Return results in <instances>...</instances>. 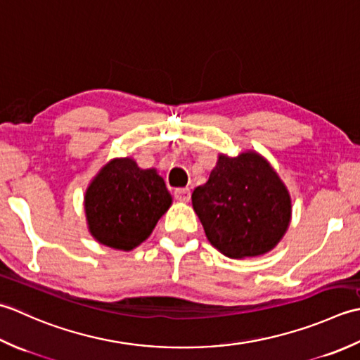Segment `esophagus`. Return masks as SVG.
Returning <instances> with one entry per match:
<instances>
[{
	"instance_id": "obj_1",
	"label": "esophagus",
	"mask_w": 360,
	"mask_h": 360,
	"mask_svg": "<svg viewBox=\"0 0 360 360\" xmlns=\"http://www.w3.org/2000/svg\"><path fill=\"white\" fill-rule=\"evenodd\" d=\"M174 195L179 202H189L191 191L188 188H177L174 191Z\"/></svg>"
}]
</instances>
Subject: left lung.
Segmentation results:
<instances>
[{"instance_id": "1", "label": "left lung", "mask_w": 360, "mask_h": 360, "mask_svg": "<svg viewBox=\"0 0 360 360\" xmlns=\"http://www.w3.org/2000/svg\"><path fill=\"white\" fill-rule=\"evenodd\" d=\"M191 199L210 244L229 258L266 255L290 225L288 186L269 160L252 149L238 157L219 153L208 181Z\"/></svg>"}]
</instances>
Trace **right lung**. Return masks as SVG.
I'll use <instances>...</instances> for the list:
<instances>
[{"label":"right lung","mask_w":360,"mask_h":360,"mask_svg":"<svg viewBox=\"0 0 360 360\" xmlns=\"http://www.w3.org/2000/svg\"><path fill=\"white\" fill-rule=\"evenodd\" d=\"M171 205L172 195L155 167L141 169L131 157L110 160L84 195L88 233L122 252L148 239Z\"/></svg>","instance_id":"1"}]
</instances>
